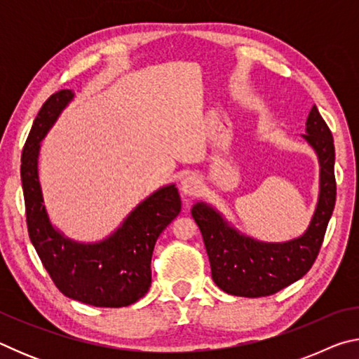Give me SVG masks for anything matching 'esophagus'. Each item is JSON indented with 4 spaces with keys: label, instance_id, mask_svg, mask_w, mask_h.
Returning <instances> with one entry per match:
<instances>
[{
    "label": "esophagus",
    "instance_id": "esophagus-1",
    "mask_svg": "<svg viewBox=\"0 0 359 359\" xmlns=\"http://www.w3.org/2000/svg\"><path fill=\"white\" fill-rule=\"evenodd\" d=\"M201 188H203V182L196 174L187 175L180 184V191L182 194H185V196H194V194L201 191Z\"/></svg>",
    "mask_w": 359,
    "mask_h": 359
}]
</instances>
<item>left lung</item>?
Here are the masks:
<instances>
[{"instance_id": "8db88e82", "label": "left lung", "mask_w": 359, "mask_h": 359, "mask_svg": "<svg viewBox=\"0 0 359 359\" xmlns=\"http://www.w3.org/2000/svg\"><path fill=\"white\" fill-rule=\"evenodd\" d=\"M302 137L318 156L320 193L311 224L299 238L261 242L239 233L210 204L193 205L191 215L201 229L212 278L224 293L244 297L274 294L306 276L317 259L336 204L334 139L317 106L309 112Z\"/></svg>"}]
</instances>
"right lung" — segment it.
Wrapping results in <instances>:
<instances>
[{
    "instance_id": "add662e5",
    "label": "right lung",
    "mask_w": 359,
    "mask_h": 359,
    "mask_svg": "<svg viewBox=\"0 0 359 359\" xmlns=\"http://www.w3.org/2000/svg\"><path fill=\"white\" fill-rule=\"evenodd\" d=\"M74 98L60 90L42 104L22 151V187L32 244L57 288L95 307H125L147 293L150 261L158 236L179 215L175 185L161 187L139 203L106 239L83 244L66 238L48 218L39 182L41 141Z\"/></svg>"
}]
</instances>
